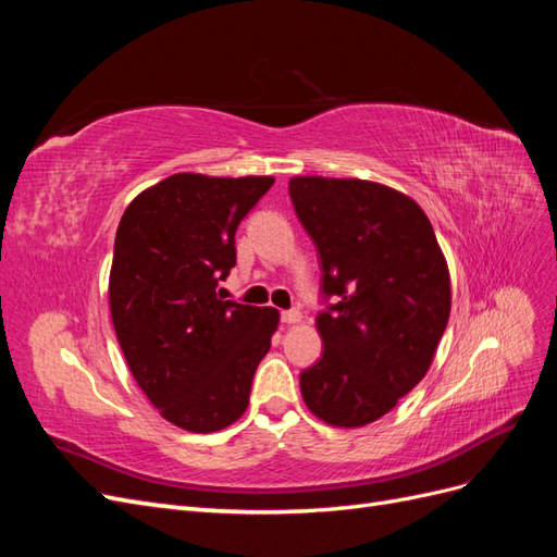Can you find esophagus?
<instances>
[{"instance_id":"34e87169","label":"esophagus","mask_w":557,"mask_h":557,"mask_svg":"<svg viewBox=\"0 0 557 557\" xmlns=\"http://www.w3.org/2000/svg\"><path fill=\"white\" fill-rule=\"evenodd\" d=\"M281 320L285 325H295V323H299L301 320V313H299V309H290V311H281Z\"/></svg>"}]
</instances>
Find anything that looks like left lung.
<instances>
[{
    "label": "left lung",
    "mask_w": 557,
    "mask_h": 557,
    "mask_svg": "<svg viewBox=\"0 0 557 557\" xmlns=\"http://www.w3.org/2000/svg\"><path fill=\"white\" fill-rule=\"evenodd\" d=\"M290 199L323 264V358L299 374L313 416L362 428L397 407L432 364L450 276L425 211L387 185L295 176Z\"/></svg>",
    "instance_id": "1"
}]
</instances>
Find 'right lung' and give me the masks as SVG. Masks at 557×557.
Listing matches in <instances>:
<instances>
[{
    "mask_svg": "<svg viewBox=\"0 0 557 557\" xmlns=\"http://www.w3.org/2000/svg\"><path fill=\"white\" fill-rule=\"evenodd\" d=\"M272 176L174 174L129 201L109 307L129 372L164 420L207 434L239 420L278 311L223 299L234 232Z\"/></svg>",
    "mask_w": 557,
    "mask_h": 557,
    "instance_id": "1",
    "label": "right lung"
}]
</instances>
